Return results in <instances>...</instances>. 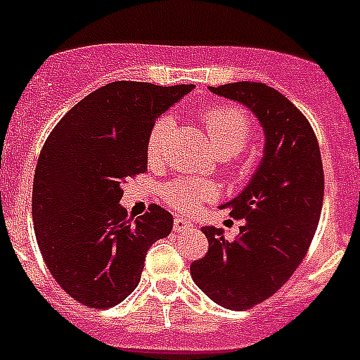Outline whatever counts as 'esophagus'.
Returning a JSON list of instances; mask_svg holds the SVG:
<instances>
[{
	"instance_id": "1",
	"label": "esophagus",
	"mask_w": 360,
	"mask_h": 360,
	"mask_svg": "<svg viewBox=\"0 0 360 360\" xmlns=\"http://www.w3.org/2000/svg\"><path fill=\"white\" fill-rule=\"evenodd\" d=\"M190 226H194L190 221H186V219H183V217H175L174 219V231L175 232H181V231H186V229H190Z\"/></svg>"
}]
</instances>
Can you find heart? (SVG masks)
<instances>
[{
  "label": "heart",
  "mask_w": 360,
  "mask_h": 360,
  "mask_svg": "<svg viewBox=\"0 0 360 360\" xmlns=\"http://www.w3.org/2000/svg\"><path fill=\"white\" fill-rule=\"evenodd\" d=\"M207 135L212 146L221 157H234L247 146L252 135V124L240 105L219 104L208 105L201 113ZM174 131V119L162 115L153 122L146 139V157L150 165H161L166 159V150ZM247 168V162L240 165V170ZM217 194L212 181L179 177L166 183L161 190V199L177 212H195L205 201Z\"/></svg>",
  "instance_id": "b5f03b06"
}]
</instances>
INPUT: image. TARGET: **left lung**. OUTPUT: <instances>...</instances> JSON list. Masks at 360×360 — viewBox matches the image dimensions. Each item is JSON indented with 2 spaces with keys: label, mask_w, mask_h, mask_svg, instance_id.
<instances>
[{
  "label": "left lung",
  "mask_w": 360,
  "mask_h": 360,
  "mask_svg": "<svg viewBox=\"0 0 360 360\" xmlns=\"http://www.w3.org/2000/svg\"><path fill=\"white\" fill-rule=\"evenodd\" d=\"M210 91L245 104L265 131V155L243 192L223 208L243 219L232 241L203 226L208 252L190 265L195 285L226 309L273 297L306 258L324 201V168L309 120L288 96L259 82Z\"/></svg>",
  "instance_id": "obj_1"
}]
</instances>
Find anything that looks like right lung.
I'll list each match as a JSON object with an SVG mask.
<instances>
[{
  "mask_svg": "<svg viewBox=\"0 0 360 360\" xmlns=\"http://www.w3.org/2000/svg\"><path fill=\"white\" fill-rule=\"evenodd\" d=\"M192 89L111 82L71 108L45 141L32 185L36 241L49 273L78 304H120L141 282L148 249L170 234L168 210L150 205L134 219L119 201L124 183L148 170L155 119Z\"/></svg>",
  "mask_w": 360,
  "mask_h": 360,
  "instance_id": "obj_1",
  "label": "right lung"
}]
</instances>
